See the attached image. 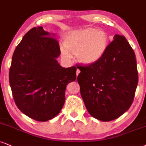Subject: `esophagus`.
Here are the masks:
<instances>
[{"mask_svg": "<svg viewBox=\"0 0 146 146\" xmlns=\"http://www.w3.org/2000/svg\"><path fill=\"white\" fill-rule=\"evenodd\" d=\"M80 70L77 69V70H76V76H78V75L79 74V73H80Z\"/></svg>", "mask_w": 146, "mask_h": 146, "instance_id": "esophagus-1", "label": "esophagus"}]
</instances>
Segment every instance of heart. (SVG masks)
Segmentation results:
<instances>
[{
  "label": "heart",
  "instance_id": "obj_1",
  "mask_svg": "<svg viewBox=\"0 0 146 146\" xmlns=\"http://www.w3.org/2000/svg\"><path fill=\"white\" fill-rule=\"evenodd\" d=\"M109 44V36L103 30L94 28L71 32L64 38L65 57H71L70 52L76 54L77 60L85 64L97 62L103 57Z\"/></svg>",
  "mask_w": 146,
  "mask_h": 146
}]
</instances>
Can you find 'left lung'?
<instances>
[{"label":"left lung","instance_id":"8db88e82","mask_svg":"<svg viewBox=\"0 0 146 146\" xmlns=\"http://www.w3.org/2000/svg\"><path fill=\"white\" fill-rule=\"evenodd\" d=\"M97 62L76 65L80 95L89 113L102 121L123 114L133 102L138 84L135 54L124 36L116 35Z\"/></svg>","mask_w":146,"mask_h":146}]
</instances>
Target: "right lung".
<instances>
[{"mask_svg":"<svg viewBox=\"0 0 146 146\" xmlns=\"http://www.w3.org/2000/svg\"><path fill=\"white\" fill-rule=\"evenodd\" d=\"M42 26L30 30L15 48L9 83L16 106L37 121L51 120L64 106L66 86L76 78V67L62 68L56 58L59 42Z\"/></svg>","mask_w":146,"mask_h":146,"instance_id":"right-lung-1","label":"right lung"}]
</instances>
